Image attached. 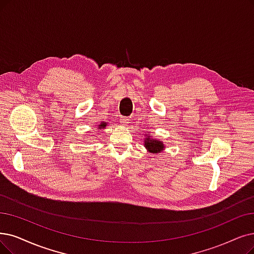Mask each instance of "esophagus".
Segmentation results:
<instances>
[{
    "instance_id": "esophagus-1",
    "label": "esophagus",
    "mask_w": 254,
    "mask_h": 254,
    "mask_svg": "<svg viewBox=\"0 0 254 254\" xmlns=\"http://www.w3.org/2000/svg\"><path fill=\"white\" fill-rule=\"evenodd\" d=\"M121 123H122V125L125 126V127H129L130 124H131V120L129 118H123V119H122Z\"/></svg>"
}]
</instances>
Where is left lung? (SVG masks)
<instances>
[{
    "label": "left lung",
    "instance_id": "8db88e82",
    "mask_svg": "<svg viewBox=\"0 0 254 254\" xmlns=\"http://www.w3.org/2000/svg\"><path fill=\"white\" fill-rule=\"evenodd\" d=\"M144 144L147 151L152 154H158L166 148L164 141L153 138L149 133H146V137L144 138Z\"/></svg>",
    "mask_w": 254,
    "mask_h": 254
}]
</instances>
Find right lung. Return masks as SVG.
Listing matches in <instances>:
<instances>
[{
	"instance_id": "add662e5",
	"label": "right lung",
	"mask_w": 254,
	"mask_h": 254,
	"mask_svg": "<svg viewBox=\"0 0 254 254\" xmlns=\"http://www.w3.org/2000/svg\"><path fill=\"white\" fill-rule=\"evenodd\" d=\"M107 125H108L107 122H104V121L101 122V123H100V124L98 125V127H97V128H98V134L101 133V131H102L104 128H106Z\"/></svg>"
}]
</instances>
